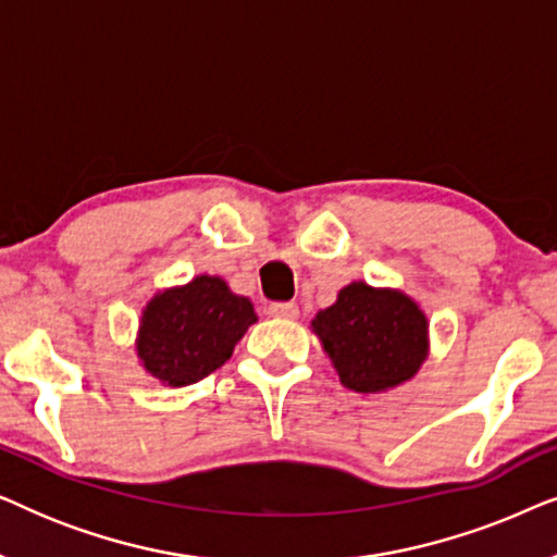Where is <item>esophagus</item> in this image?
<instances>
[{
    "mask_svg": "<svg viewBox=\"0 0 557 557\" xmlns=\"http://www.w3.org/2000/svg\"><path fill=\"white\" fill-rule=\"evenodd\" d=\"M269 314L276 319H296L299 317V307L294 301H273L269 304Z\"/></svg>",
    "mask_w": 557,
    "mask_h": 557,
    "instance_id": "obj_1",
    "label": "esophagus"
}]
</instances>
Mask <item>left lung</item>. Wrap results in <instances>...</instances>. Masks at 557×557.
<instances>
[{"label": "left lung", "instance_id": "obj_1", "mask_svg": "<svg viewBox=\"0 0 557 557\" xmlns=\"http://www.w3.org/2000/svg\"><path fill=\"white\" fill-rule=\"evenodd\" d=\"M314 332L355 393H380L406 383L425 360L429 324L406 294L372 288L362 281L339 292L330 309L319 311Z\"/></svg>", "mask_w": 557, "mask_h": 557}]
</instances>
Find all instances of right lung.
Segmentation results:
<instances>
[{"mask_svg":"<svg viewBox=\"0 0 557 557\" xmlns=\"http://www.w3.org/2000/svg\"><path fill=\"white\" fill-rule=\"evenodd\" d=\"M253 322L246 296H235L223 278L197 276L149 301L136 352L162 383L193 385L231 360L235 342Z\"/></svg>","mask_w":557,"mask_h":557,"instance_id":"1","label":"right lung"}]
</instances>
